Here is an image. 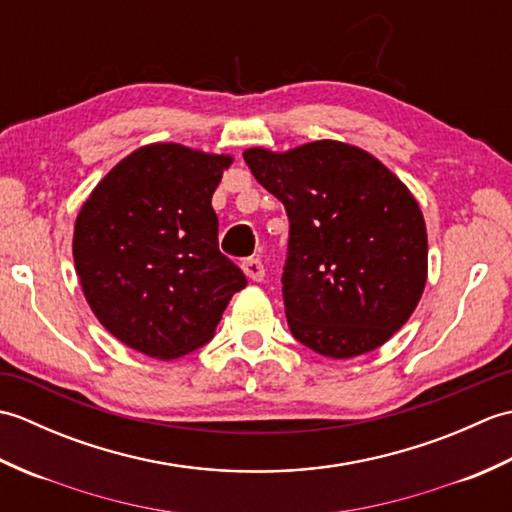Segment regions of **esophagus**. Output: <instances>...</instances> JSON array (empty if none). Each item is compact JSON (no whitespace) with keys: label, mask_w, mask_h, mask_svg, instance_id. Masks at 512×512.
<instances>
[{"label":"esophagus","mask_w":512,"mask_h":512,"mask_svg":"<svg viewBox=\"0 0 512 512\" xmlns=\"http://www.w3.org/2000/svg\"><path fill=\"white\" fill-rule=\"evenodd\" d=\"M242 268H244L246 277L253 279V281H264V277H266V268H264L262 262H259V259H253V257L244 259Z\"/></svg>","instance_id":"34e87169"}]
</instances>
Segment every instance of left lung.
Wrapping results in <instances>:
<instances>
[{"mask_svg":"<svg viewBox=\"0 0 512 512\" xmlns=\"http://www.w3.org/2000/svg\"><path fill=\"white\" fill-rule=\"evenodd\" d=\"M246 165L290 220L284 303L292 336L352 358L387 343L427 284V226L396 173L365 149L314 140L250 147Z\"/></svg>","mask_w":512,"mask_h":512,"instance_id":"obj_1","label":"left lung"}]
</instances>
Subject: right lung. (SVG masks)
<instances>
[{
  "label": "right lung",
  "mask_w": 512,
  "mask_h": 512,
  "mask_svg": "<svg viewBox=\"0 0 512 512\" xmlns=\"http://www.w3.org/2000/svg\"><path fill=\"white\" fill-rule=\"evenodd\" d=\"M233 158L178 143L132 151L74 224L83 295L118 341L160 361L213 339L246 277L217 246L211 198Z\"/></svg>",
  "instance_id": "right-lung-1"
}]
</instances>
